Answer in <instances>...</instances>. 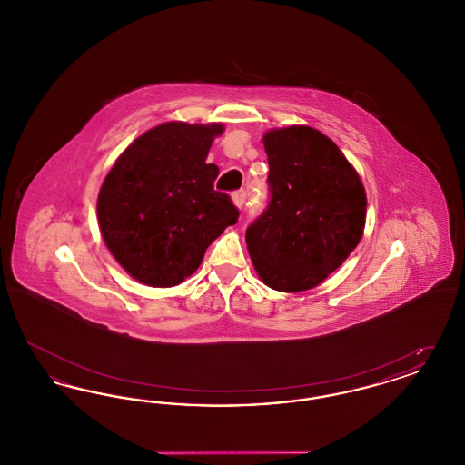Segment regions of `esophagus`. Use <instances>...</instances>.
<instances>
[{
    "label": "esophagus",
    "instance_id": "34e87169",
    "mask_svg": "<svg viewBox=\"0 0 465 465\" xmlns=\"http://www.w3.org/2000/svg\"><path fill=\"white\" fill-rule=\"evenodd\" d=\"M232 200H233V203L241 209L243 205V202H245V190H239V192H235V193L232 195Z\"/></svg>",
    "mask_w": 465,
    "mask_h": 465
}]
</instances>
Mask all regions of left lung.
I'll return each mask as SVG.
<instances>
[{"mask_svg":"<svg viewBox=\"0 0 465 465\" xmlns=\"http://www.w3.org/2000/svg\"><path fill=\"white\" fill-rule=\"evenodd\" d=\"M270 202L245 232L260 279L300 292L319 286L361 241L366 192L352 163L328 135L309 125L263 135Z\"/></svg>","mask_w":465,"mask_h":465,"instance_id":"8db88e82","label":"left lung"}]
</instances>
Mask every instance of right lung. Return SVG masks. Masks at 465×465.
<instances>
[{"instance_id":"right-lung-1","label":"right lung","mask_w":465,"mask_h":465,"mask_svg":"<svg viewBox=\"0 0 465 465\" xmlns=\"http://www.w3.org/2000/svg\"><path fill=\"white\" fill-rule=\"evenodd\" d=\"M223 131L222 124L167 122L139 135L111 167L97 197L99 228L135 281L181 284L239 220L232 199L214 190L220 169L205 162Z\"/></svg>"}]
</instances>
